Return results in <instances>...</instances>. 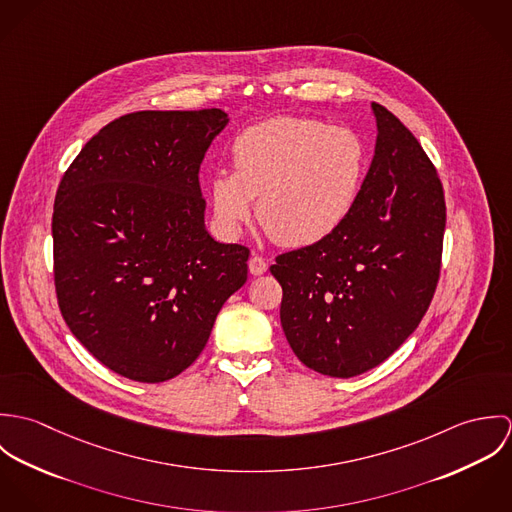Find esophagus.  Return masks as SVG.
Wrapping results in <instances>:
<instances>
[{"mask_svg":"<svg viewBox=\"0 0 512 512\" xmlns=\"http://www.w3.org/2000/svg\"><path fill=\"white\" fill-rule=\"evenodd\" d=\"M248 268H250V274L262 276V274L268 270V262H266V258H262L260 254H252L250 260H248Z\"/></svg>","mask_w":512,"mask_h":512,"instance_id":"esophagus-1","label":"esophagus"}]
</instances>
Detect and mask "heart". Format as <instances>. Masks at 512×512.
I'll list each match as a JSON object with an SVG mask.
<instances>
[{"label":"heart","mask_w":512,"mask_h":512,"mask_svg":"<svg viewBox=\"0 0 512 512\" xmlns=\"http://www.w3.org/2000/svg\"><path fill=\"white\" fill-rule=\"evenodd\" d=\"M230 159L234 171H215L213 211L228 234L258 220L282 246L329 238L349 219L368 171L365 140L351 128L315 118L278 116L240 132Z\"/></svg>","instance_id":"heart-1"}]
</instances>
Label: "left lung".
<instances>
[{
	"mask_svg": "<svg viewBox=\"0 0 512 512\" xmlns=\"http://www.w3.org/2000/svg\"><path fill=\"white\" fill-rule=\"evenodd\" d=\"M376 146L349 219L329 238L276 256L280 319L295 357L351 378L384 363L436 293L445 230L438 171L414 134L372 102Z\"/></svg>",
	"mask_w": 512,
	"mask_h": 512,
	"instance_id": "obj_1",
	"label": "left lung"
}]
</instances>
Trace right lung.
Wrapping results in <instances>:
<instances>
[{
  "label": "right lung",
  "instance_id": "obj_1",
  "mask_svg": "<svg viewBox=\"0 0 512 512\" xmlns=\"http://www.w3.org/2000/svg\"><path fill=\"white\" fill-rule=\"evenodd\" d=\"M219 108L144 110L104 126L65 171L53 211L59 309L94 359L165 382L205 349L250 250L205 228L199 169Z\"/></svg>",
  "mask_w": 512,
  "mask_h": 512
}]
</instances>
